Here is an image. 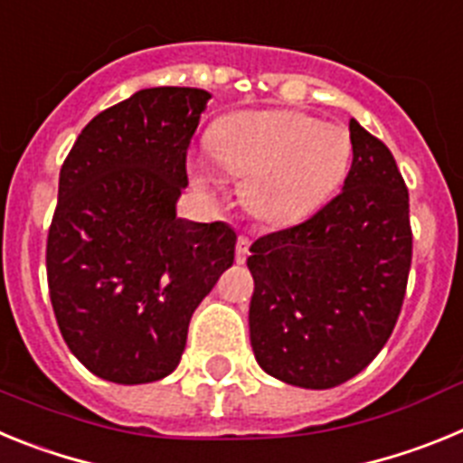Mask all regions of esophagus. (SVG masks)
I'll list each match as a JSON object with an SVG mask.
<instances>
[{
	"mask_svg": "<svg viewBox=\"0 0 463 463\" xmlns=\"http://www.w3.org/2000/svg\"><path fill=\"white\" fill-rule=\"evenodd\" d=\"M248 252H250V239L248 236H239V241H236V264H245Z\"/></svg>",
	"mask_w": 463,
	"mask_h": 463,
	"instance_id": "esophagus-1",
	"label": "esophagus"
}]
</instances>
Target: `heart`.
I'll return each mask as SVG.
<instances>
[{
    "instance_id": "b5f03b06",
    "label": "heart",
    "mask_w": 463,
    "mask_h": 463,
    "mask_svg": "<svg viewBox=\"0 0 463 463\" xmlns=\"http://www.w3.org/2000/svg\"><path fill=\"white\" fill-rule=\"evenodd\" d=\"M350 150L343 127L298 110H241L222 118L211 134L215 162L243 178L245 208L267 224L292 222L313 211L341 183ZM190 171L199 185H220L208 155H194Z\"/></svg>"
}]
</instances>
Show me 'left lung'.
Wrapping results in <instances>:
<instances>
[{
	"label": "left lung",
	"instance_id": "8db88e82",
	"mask_svg": "<svg viewBox=\"0 0 463 463\" xmlns=\"http://www.w3.org/2000/svg\"><path fill=\"white\" fill-rule=\"evenodd\" d=\"M343 190L297 227L252 243L250 345L273 378L329 390L383 350L412 257L408 190L390 148L350 120Z\"/></svg>",
	"mask_w": 463,
	"mask_h": 463
}]
</instances>
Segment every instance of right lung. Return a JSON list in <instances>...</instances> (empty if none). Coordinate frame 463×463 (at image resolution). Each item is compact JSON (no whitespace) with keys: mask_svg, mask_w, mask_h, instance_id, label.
Instances as JSON below:
<instances>
[{"mask_svg":"<svg viewBox=\"0 0 463 463\" xmlns=\"http://www.w3.org/2000/svg\"><path fill=\"white\" fill-rule=\"evenodd\" d=\"M208 99L196 88L138 90L85 125L60 171L52 310L73 357L109 383L175 371L192 313L234 264V229L175 213Z\"/></svg>","mask_w":463,"mask_h":463,"instance_id":"1","label":"right lung"}]
</instances>
